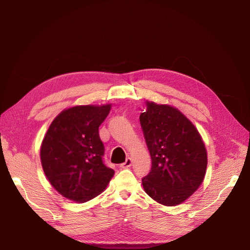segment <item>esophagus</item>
<instances>
[{
	"label": "esophagus",
	"instance_id": "1",
	"mask_svg": "<svg viewBox=\"0 0 250 250\" xmlns=\"http://www.w3.org/2000/svg\"><path fill=\"white\" fill-rule=\"evenodd\" d=\"M131 165H132V160H131V157H127V158H126V161H125L123 164H121V165H120V167H121V168H123V169H126V168H129Z\"/></svg>",
	"mask_w": 250,
	"mask_h": 250
}]
</instances>
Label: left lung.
Segmentation results:
<instances>
[{"label":"left lung","instance_id":"1","mask_svg":"<svg viewBox=\"0 0 250 250\" xmlns=\"http://www.w3.org/2000/svg\"><path fill=\"white\" fill-rule=\"evenodd\" d=\"M140 123L151 156L144 190L164 206H177L197 190L206 175L208 154L198 130L178 109L147 102Z\"/></svg>","mask_w":250,"mask_h":250}]
</instances>
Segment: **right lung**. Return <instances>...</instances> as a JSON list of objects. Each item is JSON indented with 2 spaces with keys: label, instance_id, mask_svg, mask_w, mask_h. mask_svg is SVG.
Segmentation results:
<instances>
[{
  "label": "right lung",
  "instance_id": "obj_1",
  "mask_svg": "<svg viewBox=\"0 0 250 250\" xmlns=\"http://www.w3.org/2000/svg\"><path fill=\"white\" fill-rule=\"evenodd\" d=\"M110 104L84 105L62 111L51 123L41 147L44 174L63 197L85 202L105 190L115 171L104 164L99 126Z\"/></svg>",
  "mask_w": 250,
  "mask_h": 250
}]
</instances>
